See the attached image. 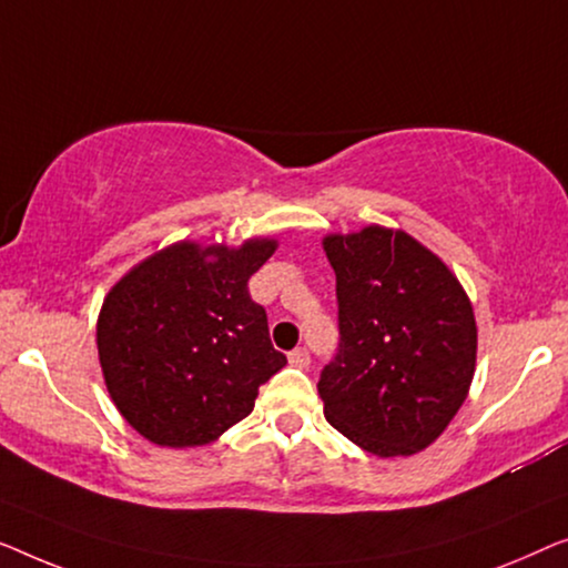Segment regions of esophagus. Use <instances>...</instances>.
<instances>
[{"instance_id": "34e87169", "label": "esophagus", "mask_w": 568, "mask_h": 568, "mask_svg": "<svg viewBox=\"0 0 568 568\" xmlns=\"http://www.w3.org/2000/svg\"><path fill=\"white\" fill-rule=\"evenodd\" d=\"M287 361H291V365H295V367H308L311 355H308L306 347H295L293 353L287 355Z\"/></svg>"}]
</instances>
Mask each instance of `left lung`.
<instances>
[{"label": "left lung", "mask_w": 568, "mask_h": 568, "mask_svg": "<svg viewBox=\"0 0 568 568\" xmlns=\"http://www.w3.org/2000/svg\"><path fill=\"white\" fill-rule=\"evenodd\" d=\"M339 347L318 375L324 417L363 450H425L466 402L476 318L466 291L404 231L326 236Z\"/></svg>", "instance_id": "1"}]
</instances>
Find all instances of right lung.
Here are the masks:
<instances>
[{"label":"right lung","instance_id":"obj_1","mask_svg":"<svg viewBox=\"0 0 568 568\" xmlns=\"http://www.w3.org/2000/svg\"><path fill=\"white\" fill-rule=\"evenodd\" d=\"M275 242L239 250L180 242L133 267L102 303L98 353L110 396L146 440L193 447L250 417L287 363L250 277Z\"/></svg>","mask_w":568,"mask_h":568}]
</instances>
